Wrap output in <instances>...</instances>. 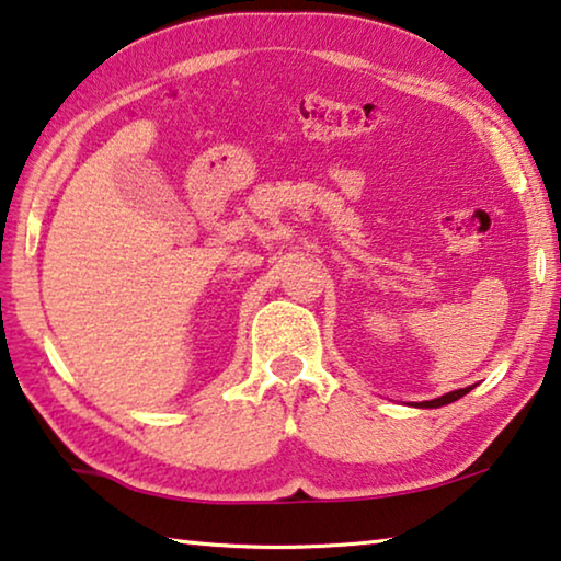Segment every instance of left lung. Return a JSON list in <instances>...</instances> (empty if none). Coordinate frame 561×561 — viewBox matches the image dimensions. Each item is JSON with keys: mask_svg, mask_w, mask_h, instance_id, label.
<instances>
[{"mask_svg": "<svg viewBox=\"0 0 561 561\" xmlns=\"http://www.w3.org/2000/svg\"><path fill=\"white\" fill-rule=\"evenodd\" d=\"M468 390H471V388L450 390V392H446V396H440V398H433V400H423V403H415V408H440V405H448V403H454V400L463 398Z\"/></svg>", "mask_w": 561, "mask_h": 561, "instance_id": "left-lung-1", "label": "left lung"}]
</instances>
